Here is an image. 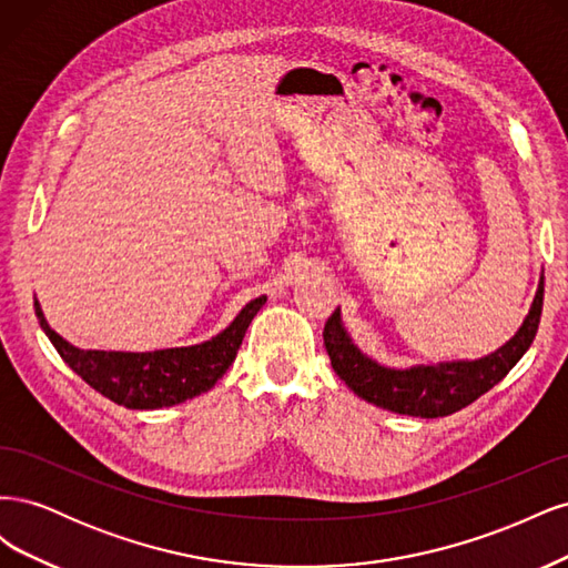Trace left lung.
<instances>
[{
	"mask_svg": "<svg viewBox=\"0 0 568 568\" xmlns=\"http://www.w3.org/2000/svg\"><path fill=\"white\" fill-rule=\"evenodd\" d=\"M542 291L545 284L540 280L536 301H532L530 313L517 336L505 343L500 351L474 359V363H445L403 372L382 367L353 346L346 329H343L338 311H334L324 324V348L329 353L334 372L367 403L409 417H445L478 400L495 384H500L509 369L519 363L538 334Z\"/></svg>",
	"mask_w": 568,
	"mask_h": 568,
	"instance_id": "left-lung-1",
	"label": "left lung"
}]
</instances>
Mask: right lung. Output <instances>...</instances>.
<instances>
[{"label": "right lung", "mask_w": 568, "mask_h": 568, "mask_svg": "<svg viewBox=\"0 0 568 568\" xmlns=\"http://www.w3.org/2000/svg\"><path fill=\"white\" fill-rule=\"evenodd\" d=\"M265 301V296L251 301L227 329L211 341L199 343V346L153 353L80 351L51 329L42 317L38 301L36 315L44 334L63 357V363L82 376L84 384L130 409H156L184 403L194 395L211 390L234 363L248 324Z\"/></svg>", "instance_id": "add662e5"}]
</instances>
